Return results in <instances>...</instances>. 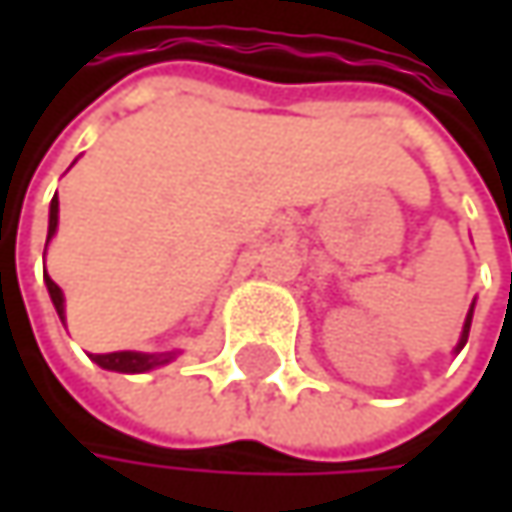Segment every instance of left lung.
<instances>
[{"label":"left lung","instance_id":"obj_1","mask_svg":"<svg viewBox=\"0 0 512 512\" xmlns=\"http://www.w3.org/2000/svg\"><path fill=\"white\" fill-rule=\"evenodd\" d=\"M471 314H474V302H471V308H468V314H465V323H462V335H460V344H457V353H460L462 347H465V341H468V329H471Z\"/></svg>","mask_w":512,"mask_h":512}]
</instances>
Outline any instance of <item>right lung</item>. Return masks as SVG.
Instances as JSON below:
<instances>
[{
    "instance_id": "1",
    "label": "right lung",
    "mask_w": 512,
    "mask_h": 512,
    "mask_svg": "<svg viewBox=\"0 0 512 512\" xmlns=\"http://www.w3.org/2000/svg\"><path fill=\"white\" fill-rule=\"evenodd\" d=\"M55 228H58V198H52L50 201V231H47V243L52 240ZM44 281H47L52 305H55V311H58V317H61V323H64V293H61V287L52 281L50 275H47ZM174 356H177V353H130V350H124V353H97V356H91V361L100 364L103 370L145 373V370H154L159 364H168Z\"/></svg>"
}]
</instances>
